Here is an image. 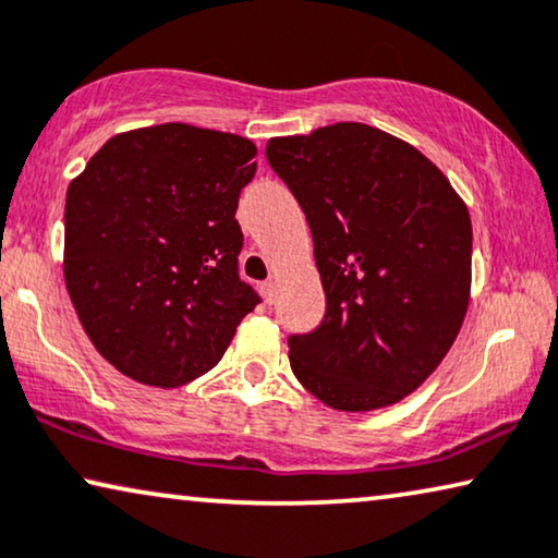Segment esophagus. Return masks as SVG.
Instances as JSON below:
<instances>
[{"instance_id": "1", "label": "esophagus", "mask_w": 558, "mask_h": 558, "mask_svg": "<svg viewBox=\"0 0 558 558\" xmlns=\"http://www.w3.org/2000/svg\"><path fill=\"white\" fill-rule=\"evenodd\" d=\"M262 292H264V296H266V302H271V299H274V292H277V281H274V279L264 281V284H262Z\"/></svg>"}]
</instances>
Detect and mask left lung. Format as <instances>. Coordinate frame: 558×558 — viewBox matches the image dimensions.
<instances>
[{
  "label": "left lung",
  "instance_id": "left-lung-1",
  "mask_svg": "<svg viewBox=\"0 0 558 558\" xmlns=\"http://www.w3.org/2000/svg\"><path fill=\"white\" fill-rule=\"evenodd\" d=\"M266 160L302 206L325 317L289 335L294 377L335 410L392 405L456 342L471 294V216L405 141L365 123L271 138Z\"/></svg>",
  "mask_w": 558,
  "mask_h": 558
}]
</instances>
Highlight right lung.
Listing matches in <instances>:
<instances>
[{
	"label": "right lung",
	"instance_id": "1",
	"mask_svg": "<svg viewBox=\"0 0 558 558\" xmlns=\"http://www.w3.org/2000/svg\"><path fill=\"white\" fill-rule=\"evenodd\" d=\"M256 145L163 123L120 133L64 201V284L87 337L120 373L179 387L223 357L262 296L239 277L233 219Z\"/></svg>",
	"mask_w": 558,
	"mask_h": 558
}]
</instances>
